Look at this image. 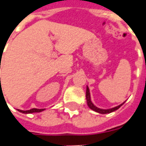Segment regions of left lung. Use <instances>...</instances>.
<instances>
[{"instance_id": "obj_1", "label": "left lung", "mask_w": 146, "mask_h": 146, "mask_svg": "<svg viewBox=\"0 0 146 146\" xmlns=\"http://www.w3.org/2000/svg\"><path fill=\"white\" fill-rule=\"evenodd\" d=\"M86 98H87V102H88V106H89L90 109H92V110H94L95 112H97L98 113H102V114H106V113H112V112H114V111H116L119 109L122 105H123V103H122L121 105H119L118 106H116V107L112 108V109H110V110H102V109H99V108H97L96 106H95L93 103L91 101V96H90V92H89V88L87 86V91H86Z\"/></svg>"}]
</instances>
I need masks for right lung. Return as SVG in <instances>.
Masks as SVG:
<instances>
[{
  "label": "right lung",
  "mask_w": 146,
  "mask_h": 146,
  "mask_svg": "<svg viewBox=\"0 0 146 146\" xmlns=\"http://www.w3.org/2000/svg\"><path fill=\"white\" fill-rule=\"evenodd\" d=\"M44 109H31V110H26V111L19 110V111L23 113H40V112H42V111H44Z\"/></svg>",
  "instance_id": "right-lung-1"
}]
</instances>
